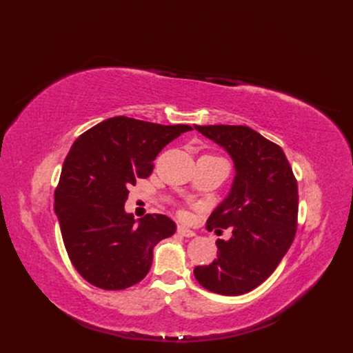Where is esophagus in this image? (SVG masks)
<instances>
[{"label":"esophagus","instance_id":"esophagus-1","mask_svg":"<svg viewBox=\"0 0 353 353\" xmlns=\"http://www.w3.org/2000/svg\"><path fill=\"white\" fill-rule=\"evenodd\" d=\"M176 231H178V234H181V236H184V237H194L196 236V232L193 230H188L183 225H178Z\"/></svg>","mask_w":353,"mask_h":353}]
</instances>
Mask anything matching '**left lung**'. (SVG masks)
I'll use <instances>...</instances> for the list:
<instances>
[{
	"label": "left lung",
	"instance_id": "8db88e82",
	"mask_svg": "<svg viewBox=\"0 0 353 353\" xmlns=\"http://www.w3.org/2000/svg\"><path fill=\"white\" fill-rule=\"evenodd\" d=\"M194 128L221 145L236 169L228 196L210 213L206 225L209 231L230 228L232 236L216 240L218 258L196 266L194 276L213 293H249L275 271L294 240L296 178L283 148L249 126Z\"/></svg>",
	"mask_w": 353,
	"mask_h": 353
}]
</instances>
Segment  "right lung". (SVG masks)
I'll list each match as a JSON object with an SVG mask.
<instances>
[{"mask_svg":"<svg viewBox=\"0 0 353 353\" xmlns=\"http://www.w3.org/2000/svg\"><path fill=\"white\" fill-rule=\"evenodd\" d=\"M191 130L114 116L73 143L54 210L69 259L83 280L103 290H123L150 271L154 245L172 236L176 225L160 213L135 221L125 212L128 188L152 174L165 145Z\"/></svg>","mask_w":353,"mask_h":353,"instance_id":"obj_1","label":"right lung"}]
</instances>
